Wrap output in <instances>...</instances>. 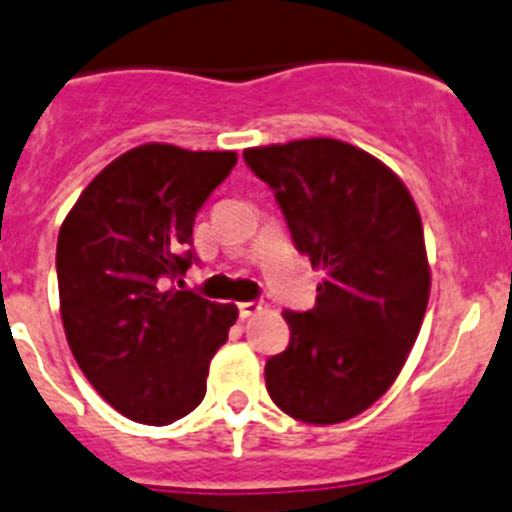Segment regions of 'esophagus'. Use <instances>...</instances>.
I'll return each mask as SVG.
<instances>
[{"label": "esophagus", "mask_w": 512, "mask_h": 512, "mask_svg": "<svg viewBox=\"0 0 512 512\" xmlns=\"http://www.w3.org/2000/svg\"><path fill=\"white\" fill-rule=\"evenodd\" d=\"M237 308H240L242 318H252V315L262 313V303H255V300H247V303H240V305H237Z\"/></svg>", "instance_id": "obj_1"}]
</instances>
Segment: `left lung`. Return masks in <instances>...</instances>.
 Returning a JSON list of instances; mask_svg holds the SVG:
<instances>
[{
  "label": "left lung",
  "instance_id": "1",
  "mask_svg": "<svg viewBox=\"0 0 512 512\" xmlns=\"http://www.w3.org/2000/svg\"><path fill=\"white\" fill-rule=\"evenodd\" d=\"M293 242L326 272L315 305L285 310L290 343L267 358L270 399L293 419L338 424L386 394L407 361L429 300L417 204L399 176L336 138L247 148Z\"/></svg>",
  "mask_w": 512,
  "mask_h": 512
}]
</instances>
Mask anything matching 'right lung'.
<instances>
[{"mask_svg": "<svg viewBox=\"0 0 512 512\" xmlns=\"http://www.w3.org/2000/svg\"><path fill=\"white\" fill-rule=\"evenodd\" d=\"M234 164V151L143 143L85 186L60 227L70 351L93 389L133 422L164 427L194 412L209 361L237 321V305L171 285L197 262L194 217Z\"/></svg>", "mask_w": 512, "mask_h": 512, "instance_id": "add662e5", "label": "right lung"}]
</instances>
